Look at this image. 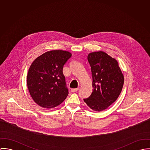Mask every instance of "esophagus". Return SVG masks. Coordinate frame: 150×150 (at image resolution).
Masks as SVG:
<instances>
[{"label":"esophagus","mask_w":150,"mask_h":150,"mask_svg":"<svg viewBox=\"0 0 150 150\" xmlns=\"http://www.w3.org/2000/svg\"><path fill=\"white\" fill-rule=\"evenodd\" d=\"M79 89V87H78V88H72V89L71 90V92L74 93V92L77 91Z\"/></svg>","instance_id":"1"}]
</instances>
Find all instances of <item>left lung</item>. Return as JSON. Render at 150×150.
<instances>
[{
  "label": "left lung",
  "mask_w": 150,
  "mask_h": 150,
  "mask_svg": "<svg viewBox=\"0 0 150 150\" xmlns=\"http://www.w3.org/2000/svg\"><path fill=\"white\" fill-rule=\"evenodd\" d=\"M87 59L92 72L93 91L84 101L92 110L100 112L118 98L123 87L124 75L116 60L104 52L90 53Z\"/></svg>",
  "instance_id": "1"
}]
</instances>
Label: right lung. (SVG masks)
<instances>
[{
    "label": "right lung",
    "instance_id": "add662e5",
    "mask_svg": "<svg viewBox=\"0 0 150 150\" xmlns=\"http://www.w3.org/2000/svg\"><path fill=\"white\" fill-rule=\"evenodd\" d=\"M71 55L66 50H50L38 56L31 64L27 86L32 98L39 106L53 108L67 98L68 90L63 68Z\"/></svg>",
    "mask_w": 150,
    "mask_h": 150
}]
</instances>
